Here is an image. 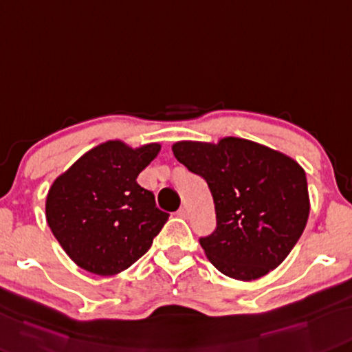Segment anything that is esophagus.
<instances>
[{"label":"esophagus","instance_id":"1","mask_svg":"<svg viewBox=\"0 0 352 352\" xmlns=\"http://www.w3.org/2000/svg\"><path fill=\"white\" fill-rule=\"evenodd\" d=\"M177 214L180 218H188V217H190V210H188L186 206H182L180 210H178V212H177Z\"/></svg>","mask_w":352,"mask_h":352}]
</instances>
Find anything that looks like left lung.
<instances>
[{
    "instance_id": "left-lung-1",
    "label": "left lung",
    "mask_w": 352,
    "mask_h": 352,
    "mask_svg": "<svg viewBox=\"0 0 352 352\" xmlns=\"http://www.w3.org/2000/svg\"><path fill=\"white\" fill-rule=\"evenodd\" d=\"M172 151L212 192L217 229L201 239L207 259L239 281L276 269L310 214L303 167L281 151L232 135L217 144L180 140Z\"/></svg>"
}]
</instances>
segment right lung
Wrapping results in <instances>:
<instances>
[{"instance_id": "1", "label": "right lung", "mask_w": 352, "mask_h": 352, "mask_svg": "<svg viewBox=\"0 0 352 352\" xmlns=\"http://www.w3.org/2000/svg\"><path fill=\"white\" fill-rule=\"evenodd\" d=\"M161 144L107 140L82 155L52 183L45 219L65 253L94 275L123 272L150 250L169 219L153 192L135 182Z\"/></svg>"}]
</instances>
